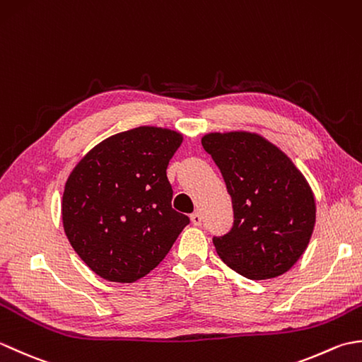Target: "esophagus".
<instances>
[{"instance_id": "obj_1", "label": "esophagus", "mask_w": 362, "mask_h": 362, "mask_svg": "<svg viewBox=\"0 0 362 362\" xmlns=\"http://www.w3.org/2000/svg\"><path fill=\"white\" fill-rule=\"evenodd\" d=\"M191 222H193L194 226H201L202 224V214L199 211H194L193 214H191Z\"/></svg>"}]
</instances>
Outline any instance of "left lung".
<instances>
[{"instance_id": "1", "label": "left lung", "mask_w": 362, "mask_h": 362, "mask_svg": "<svg viewBox=\"0 0 362 362\" xmlns=\"http://www.w3.org/2000/svg\"><path fill=\"white\" fill-rule=\"evenodd\" d=\"M202 146L221 169L233 204V227L213 236L221 259L249 280L288 272L308 247L316 222L303 174L257 134H209Z\"/></svg>"}]
</instances>
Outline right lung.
<instances>
[{
  "label": "right lung",
  "mask_w": 362,
  "mask_h": 362,
  "mask_svg": "<svg viewBox=\"0 0 362 362\" xmlns=\"http://www.w3.org/2000/svg\"><path fill=\"white\" fill-rule=\"evenodd\" d=\"M182 140L169 129L127 130L95 146L68 177L62 197L66 238L103 279L140 280L189 224L173 209L166 175Z\"/></svg>",
  "instance_id": "obj_1"
}]
</instances>
